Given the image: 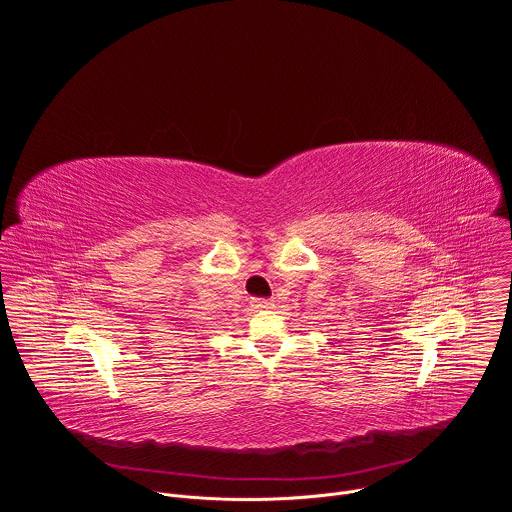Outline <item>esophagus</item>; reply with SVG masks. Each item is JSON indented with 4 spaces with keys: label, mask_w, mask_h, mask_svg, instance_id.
<instances>
[{
    "label": "esophagus",
    "mask_w": 512,
    "mask_h": 512,
    "mask_svg": "<svg viewBox=\"0 0 512 512\" xmlns=\"http://www.w3.org/2000/svg\"><path fill=\"white\" fill-rule=\"evenodd\" d=\"M251 306H253L255 310H269L273 304H271L269 300H253Z\"/></svg>",
    "instance_id": "1"
}]
</instances>
